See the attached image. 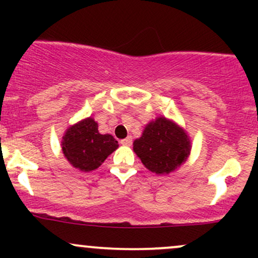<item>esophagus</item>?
I'll list each match as a JSON object with an SVG mask.
<instances>
[{"mask_svg": "<svg viewBox=\"0 0 258 258\" xmlns=\"http://www.w3.org/2000/svg\"><path fill=\"white\" fill-rule=\"evenodd\" d=\"M120 143L122 144V146H131V144H132V137H131V136H128V137L125 138V139H121Z\"/></svg>", "mask_w": 258, "mask_h": 258, "instance_id": "34e87169", "label": "esophagus"}]
</instances>
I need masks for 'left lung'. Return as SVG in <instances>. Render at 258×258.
<instances>
[{
  "instance_id": "8db88e82",
  "label": "left lung",
  "mask_w": 258,
  "mask_h": 258,
  "mask_svg": "<svg viewBox=\"0 0 258 258\" xmlns=\"http://www.w3.org/2000/svg\"><path fill=\"white\" fill-rule=\"evenodd\" d=\"M191 150L189 135L173 120L158 116L147 123L133 142V152L152 172L165 176L182 166Z\"/></svg>"
}]
</instances>
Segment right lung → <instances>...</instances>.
Here are the masks:
<instances>
[{
    "mask_svg": "<svg viewBox=\"0 0 258 258\" xmlns=\"http://www.w3.org/2000/svg\"><path fill=\"white\" fill-rule=\"evenodd\" d=\"M60 143L64 158L82 172L98 168L119 148L111 135L99 133L98 122L91 116L68 127Z\"/></svg>",
    "mask_w": 258,
    "mask_h": 258,
    "instance_id": "obj_1",
    "label": "right lung"
}]
</instances>
